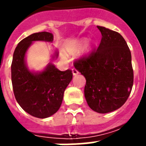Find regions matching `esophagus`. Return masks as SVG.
<instances>
[{
	"label": "esophagus",
	"instance_id": "1",
	"mask_svg": "<svg viewBox=\"0 0 146 146\" xmlns=\"http://www.w3.org/2000/svg\"><path fill=\"white\" fill-rule=\"evenodd\" d=\"M73 70V74L74 76L75 75H77L78 73H79V71L77 70H76V69H75V68H73V70Z\"/></svg>",
	"mask_w": 146,
	"mask_h": 146
}]
</instances>
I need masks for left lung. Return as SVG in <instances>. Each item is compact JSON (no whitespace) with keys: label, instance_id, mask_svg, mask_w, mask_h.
<instances>
[{"label":"left lung","instance_id":"obj_1","mask_svg":"<svg viewBox=\"0 0 146 146\" xmlns=\"http://www.w3.org/2000/svg\"><path fill=\"white\" fill-rule=\"evenodd\" d=\"M102 33L99 46L74 62L86 80L84 94L92 110L106 113L120 108L133 84L131 52L120 33L97 26Z\"/></svg>","mask_w":146,"mask_h":146}]
</instances>
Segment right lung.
Listing matches in <instances>:
<instances>
[{
	"label": "right lung",
	"instance_id": "obj_1",
	"mask_svg": "<svg viewBox=\"0 0 146 146\" xmlns=\"http://www.w3.org/2000/svg\"><path fill=\"white\" fill-rule=\"evenodd\" d=\"M53 39V34L48 32L32 34L19 42L13 56L11 80L16 100L26 112L38 118L48 117L59 110L73 78L72 70L60 71L52 64L40 73L31 72L26 66L25 56L32 42H52Z\"/></svg>",
	"mask_w": 146,
	"mask_h": 146
}]
</instances>
